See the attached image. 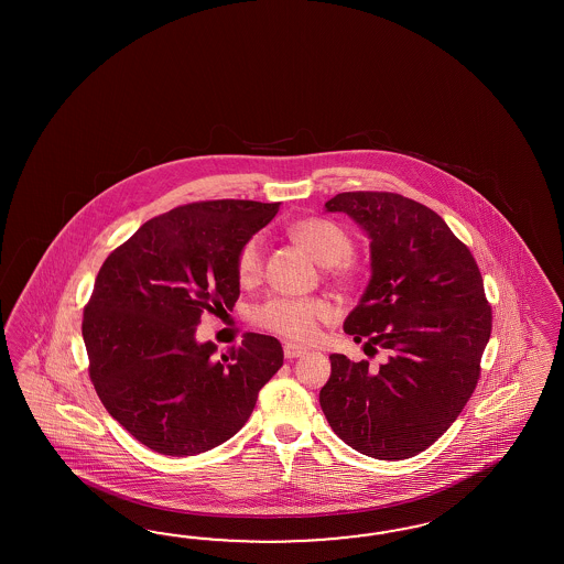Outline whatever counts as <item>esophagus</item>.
Segmentation results:
<instances>
[{
  "mask_svg": "<svg viewBox=\"0 0 564 564\" xmlns=\"http://www.w3.org/2000/svg\"><path fill=\"white\" fill-rule=\"evenodd\" d=\"M306 347H300V345H295V343H285L283 345V354H285V358L295 359L302 358V356H306Z\"/></svg>",
  "mask_w": 564,
  "mask_h": 564,
  "instance_id": "1",
  "label": "esophagus"
}]
</instances>
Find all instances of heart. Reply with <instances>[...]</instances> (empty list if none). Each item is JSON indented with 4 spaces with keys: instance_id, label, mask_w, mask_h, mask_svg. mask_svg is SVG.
I'll return each instance as SVG.
<instances>
[{
    "instance_id": "heart-1",
    "label": "heart",
    "mask_w": 564,
    "mask_h": 564,
    "mask_svg": "<svg viewBox=\"0 0 564 564\" xmlns=\"http://www.w3.org/2000/svg\"><path fill=\"white\" fill-rule=\"evenodd\" d=\"M290 236L300 248L323 267H335L349 258L354 250L351 236L339 223L321 217L295 221ZM236 271L241 283H252L262 271V243L260 238H250L239 250ZM339 273L347 274V267ZM333 316V306L323 297H271L269 302L254 307L252 318L257 325L291 341H307L314 337L318 323Z\"/></svg>"
}]
</instances>
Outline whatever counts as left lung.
I'll return each instance as SVG.
<instances>
[{"mask_svg": "<svg viewBox=\"0 0 564 564\" xmlns=\"http://www.w3.org/2000/svg\"><path fill=\"white\" fill-rule=\"evenodd\" d=\"M325 208L370 239L372 274L343 328L387 361L370 370L333 354L321 408L358 453L410 459L443 436L478 384L492 330L478 264L443 217L401 194L343 192Z\"/></svg>", "mask_w": 564, "mask_h": 564, "instance_id": "1", "label": "left lung"}]
</instances>
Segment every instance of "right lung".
<instances>
[{
    "instance_id": "add662e5",
    "label": "right lung",
    "mask_w": 564,
    "mask_h": 564,
    "mask_svg": "<svg viewBox=\"0 0 564 564\" xmlns=\"http://www.w3.org/2000/svg\"><path fill=\"white\" fill-rule=\"evenodd\" d=\"M279 203L208 200L140 225L95 279L83 337L105 410L138 443L188 457L229 441L283 366L274 337L248 333L217 356L196 341L200 314L234 310L241 246Z\"/></svg>"
}]
</instances>
